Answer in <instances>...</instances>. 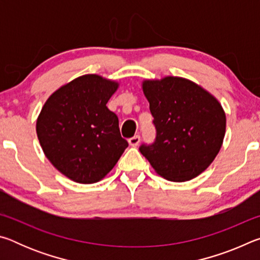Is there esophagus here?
Wrapping results in <instances>:
<instances>
[{"instance_id": "esophagus-1", "label": "esophagus", "mask_w": 260, "mask_h": 260, "mask_svg": "<svg viewBox=\"0 0 260 260\" xmlns=\"http://www.w3.org/2000/svg\"><path fill=\"white\" fill-rule=\"evenodd\" d=\"M140 135H134L133 138H131V139H128V143H129V146H132V147H136L138 146V144L140 143Z\"/></svg>"}]
</instances>
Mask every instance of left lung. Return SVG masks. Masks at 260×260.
I'll list each match as a JSON object with an SVG mask.
<instances>
[{"mask_svg": "<svg viewBox=\"0 0 260 260\" xmlns=\"http://www.w3.org/2000/svg\"><path fill=\"white\" fill-rule=\"evenodd\" d=\"M142 90L156 127V140L140 151L155 172L175 182L208 169L226 133V113L203 87L181 77L146 79Z\"/></svg>", "mask_w": 260, "mask_h": 260, "instance_id": "1", "label": "left lung"}]
</instances>
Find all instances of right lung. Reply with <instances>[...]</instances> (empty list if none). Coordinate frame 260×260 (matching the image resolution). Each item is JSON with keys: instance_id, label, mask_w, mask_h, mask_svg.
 <instances>
[{"instance_id": "add662e5", "label": "right lung", "mask_w": 260, "mask_h": 260, "mask_svg": "<svg viewBox=\"0 0 260 260\" xmlns=\"http://www.w3.org/2000/svg\"><path fill=\"white\" fill-rule=\"evenodd\" d=\"M119 82L85 74L54 91L37 119V134L46 157L74 182L102 180L128 147L116 113L107 107Z\"/></svg>"}]
</instances>
